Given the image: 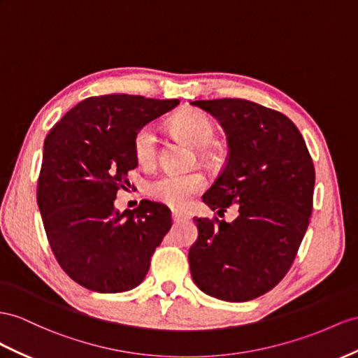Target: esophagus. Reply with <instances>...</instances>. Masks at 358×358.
Masks as SVG:
<instances>
[{
	"label": "esophagus",
	"instance_id": "1",
	"mask_svg": "<svg viewBox=\"0 0 358 358\" xmlns=\"http://www.w3.org/2000/svg\"><path fill=\"white\" fill-rule=\"evenodd\" d=\"M172 219H173V222H180V221H186V219H189V215H186V213H182V212H172Z\"/></svg>",
	"mask_w": 358,
	"mask_h": 358
}]
</instances>
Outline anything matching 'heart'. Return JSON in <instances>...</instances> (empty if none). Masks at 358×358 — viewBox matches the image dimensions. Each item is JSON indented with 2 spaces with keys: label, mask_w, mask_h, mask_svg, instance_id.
<instances>
[{
  "label": "heart",
  "mask_w": 358,
  "mask_h": 358,
  "mask_svg": "<svg viewBox=\"0 0 358 358\" xmlns=\"http://www.w3.org/2000/svg\"><path fill=\"white\" fill-rule=\"evenodd\" d=\"M173 131L185 137L196 148H207L216 137L213 119L198 108L178 113L171 122ZM134 157L141 164H151L157 157V133L152 124H146L136 131L133 139ZM206 186L199 172H164L148 182V194L172 208H182Z\"/></svg>",
  "instance_id": "obj_1"
}]
</instances>
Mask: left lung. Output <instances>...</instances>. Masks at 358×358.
Listing matches in <instances>:
<instances>
[{"mask_svg": "<svg viewBox=\"0 0 358 358\" xmlns=\"http://www.w3.org/2000/svg\"><path fill=\"white\" fill-rule=\"evenodd\" d=\"M192 104L215 116L228 139L225 166L203 201L217 215L239 207L233 222L194 217L192 278L210 296L251 301L277 286L296 257L313 208V160L277 110L241 98Z\"/></svg>", "mask_w": 358, "mask_h": 358, "instance_id": "8db88e82", "label": "left lung"}]
</instances>
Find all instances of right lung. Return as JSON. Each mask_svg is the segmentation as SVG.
<instances>
[{"instance_id": "obj_1", "label": "right lung", "mask_w": 358, "mask_h": 358, "mask_svg": "<svg viewBox=\"0 0 358 358\" xmlns=\"http://www.w3.org/2000/svg\"><path fill=\"white\" fill-rule=\"evenodd\" d=\"M178 104L127 94L90 96L47 134L38 206L56 260L80 286L116 293L143 281L172 227L171 210L142 199L119 213L113 201L137 168L136 131Z\"/></svg>"}]
</instances>
